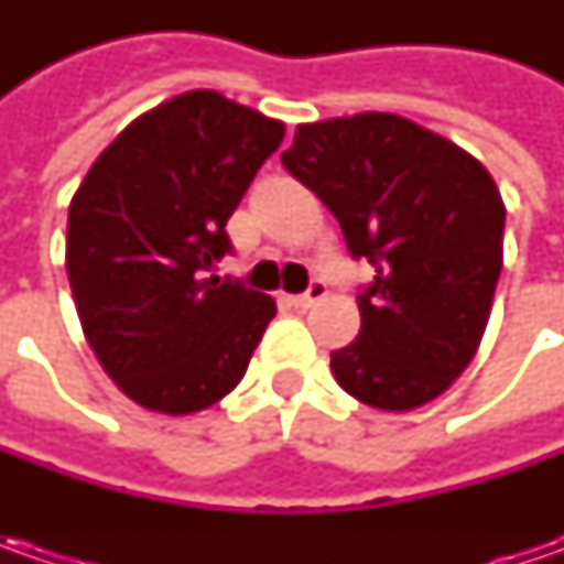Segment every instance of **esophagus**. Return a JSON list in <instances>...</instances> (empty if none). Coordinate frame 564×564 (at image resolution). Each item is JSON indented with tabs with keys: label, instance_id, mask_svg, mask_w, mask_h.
Returning <instances> with one entry per match:
<instances>
[{
	"label": "esophagus",
	"instance_id": "esophagus-1",
	"mask_svg": "<svg viewBox=\"0 0 564 564\" xmlns=\"http://www.w3.org/2000/svg\"><path fill=\"white\" fill-rule=\"evenodd\" d=\"M323 297H326V282L323 279H311V285L301 294H292L289 301H292L294 307H311V304L323 301Z\"/></svg>",
	"mask_w": 564,
	"mask_h": 564
}]
</instances>
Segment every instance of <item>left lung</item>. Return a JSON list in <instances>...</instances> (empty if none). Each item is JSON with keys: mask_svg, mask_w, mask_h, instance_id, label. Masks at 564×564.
Returning <instances> with one entry per match:
<instances>
[{"mask_svg": "<svg viewBox=\"0 0 564 564\" xmlns=\"http://www.w3.org/2000/svg\"><path fill=\"white\" fill-rule=\"evenodd\" d=\"M282 165L338 219L355 260L360 333L333 351L338 386L411 411L462 377L502 272L506 206L470 153L389 112L301 124Z\"/></svg>", "mask_w": 564, "mask_h": 564, "instance_id": "obj_1", "label": "left lung"}]
</instances>
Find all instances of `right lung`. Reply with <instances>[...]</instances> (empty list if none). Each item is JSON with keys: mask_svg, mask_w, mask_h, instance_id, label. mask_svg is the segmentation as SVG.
Instances as JSON below:
<instances>
[{"mask_svg": "<svg viewBox=\"0 0 564 564\" xmlns=\"http://www.w3.org/2000/svg\"><path fill=\"white\" fill-rule=\"evenodd\" d=\"M282 134V121L191 90L131 121L77 187L65 245L77 316L102 370L150 411L228 395L275 316L270 294L209 272Z\"/></svg>", "mask_w": 564, "mask_h": 564, "instance_id": "obj_1", "label": "right lung"}]
</instances>
